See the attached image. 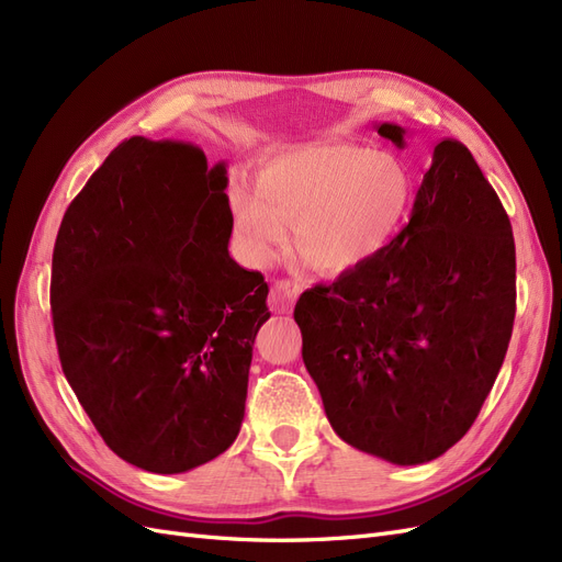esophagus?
Masks as SVG:
<instances>
[{"label": "esophagus", "mask_w": 562, "mask_h": 562, "mask_svg": "<svg viewBox=\"0 0 562 562\" xmlns=\"http://www.w3.org/2000/svg\"><path fill=\"white\" fill-rule=\"evenodd\" d=\"M301 282L299 280H276L273 289H270V299L268 305L270 311L278 315H289L294 311V303L301 294Z\"/></svg>", "instance_id": "obj_1"}]
</instances>
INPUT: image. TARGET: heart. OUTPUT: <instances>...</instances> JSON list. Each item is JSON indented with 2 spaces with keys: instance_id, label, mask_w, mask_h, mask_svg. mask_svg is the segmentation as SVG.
I'll return each instance as SVG.
<instances>
[{
  "instance_id": "1",
  "label": "heart",
  "mask_w": 562,
  "mask_h": 562,
  "mask_svg": "<svg viewBox=\"0 0 562 562\" xmlns=\"http://www.w3.org/2000/svg\"><path fill=\"white\" fill-rule=\"evenodd\" d=\"M259 184L235 182L228 207L245 257L266 266L294 226L299 255L329 276L371 263L408 222L415 184L406 162L346 142L270 156Z\"/></svg>"
}]
</instances>
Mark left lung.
<instances>
[{"mask_svg":"<svg viewBox=\"0 0 562 562\" xmlns=\"http://www.w3.org/2000/svg\"><path fill=\"white\" fill-rule=\"evenodd\" d=\"M378 135L404 147L402 125ZM516 315L512 222L462 142L434 147L408 226L301 294L303 361L338 437L392 464L456 446L493 390Z\"/></svg>","mask_w":562,"mask_h":562,"instance_id":"left-lung-1","label":"left lung"}]
</instances>
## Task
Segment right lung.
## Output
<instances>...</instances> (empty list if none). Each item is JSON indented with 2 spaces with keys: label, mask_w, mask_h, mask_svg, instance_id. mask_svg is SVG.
Returning a JSON list of instances; mask_svg holds the SVG:
<instances>
[{
  "label": "right lung",
  "mask_w": 562,
  "mask_h": 562,
  "mask_svg": "<svg viewBox=\"0 0 562 562\" xmlns=\"http://www.w3.org/2000/svg\"><path fill=\"white\" fill-rule=\"evenodd\" d=\"M226 162L131 137L69 203L50 313L67 383L104 443L182 474L235 441L268 284L228 255Z\"/></svg>",
  "instance_id": "obj_1"
}]
</instances>
